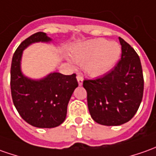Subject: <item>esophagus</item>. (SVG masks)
<instances>
[{
	"mask_svg": "<svg viewBox=\"0 0 156 156\" xmlns=\"http://www.w3.org/2000/svg\"><path fill=\"white\" fill-rule=\"evenodd\" d=\"M77 79H78V83L79 85H82L83 84V78L82 75L80 73H78L77 75Z\"/></svg>",
	"mask_w": 156,
	"mask_h": 156,
	"instance_id": "1",
	"label": "esophagus"
}]
</instances>
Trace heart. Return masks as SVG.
I'll return each instance as SVG.
<instances>
[{"instance_id":"1","label":"heart","mask_w":156,"mask_h":156,"mask_svg":"<svg viewBox=\"0 0 156 156\" xmlns=\"http://www.w3.org/2000/svg\"><path fill=\"white\" fill-rule=\"evenodd\" d=\"M120 53L121 48L119 43L99 38L73 48L71 56L76 64L84 66V70L89 75L98 77L114 67Z\"/></svg>"}]
</instances>
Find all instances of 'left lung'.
I'll use <instances>...</instances> for the list:
<instances>
[{
  "mask_svg": "<svg viewBox=\"0 0 156 156\" xmlns=\"http://www.w3.org/2000/svg\"><path fill=\"white\" fill-rule=\"evenodd\" d=\"M121 59L108 73L83 80L91 118L103 126H120L135 115L144 94L140 58L134 48L119 37Z\"/></svg>",
  "mask_w": 156,
  "mask_h": 156,
  "instance_id": "8db88e82",
  "label": "left lung"
}]
</instances>
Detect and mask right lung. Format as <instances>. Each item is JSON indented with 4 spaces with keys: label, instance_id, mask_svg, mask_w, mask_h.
Wrapping results in <instances>:
<instances>
[{
    "label": "right lung",
    "instance_id": "1",
    "mask_svg": "<svg viewBox=\"0 0 156 156\" xmlns=\"http://www.w3.org/2000/svg\"><path fill=\"white\" fill-rule=\"evenodd\" d=\"M44 32H37L20 43L12 56L11 93L13 104L22 119L38 128H54L64 122L67 105L78 86L76 74L51 73L41 79H31L21 72L23 51L35 42H49Z\"/></svg>",
    "mask_w": 156,
    "mask_h": 156
}]
</instances>
